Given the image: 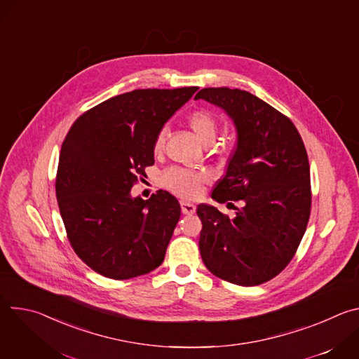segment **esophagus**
I'll use <instances>...</instances> for the list:
<instances>
[{
  "label": "esophagus",
  "mask_w": 359,
  "mask_h": 359,
  "mask_svg": "<svg viewBox=\"0 0 359 359\" xmlns=\"http://www.w3.org/2000/svg\"><path fill=\"white\" fill-rule=\"evenodd\" d=\"M180 206H182V213L183 215H194L196 213V206L193 203L189 201H180Z\"/></svg>",
  "instance_id": "1"
}]
</instances>
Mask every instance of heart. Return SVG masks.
Returning a JSON list of instances; mask_svg holds the SVG:
<instances>
[{
	"instance_id": "obj_1",
	"label": "heart",
	"mask_w": 359,
	"mask_h": 359,
	"mask_svg": "<svg viewBox=\"0 0 359 359\" xmlns=\"http://www.w3.org/2000/svg\"><path fill=\"white\" fill-rule=\"evenodd\" d=\"M187 123L191 128V130L194 132L196 137L203 144L212 143L215 140L216 133H217V122L209 111H204V109L193 111L187 118ZM162 142H163V132L156 139V149H159L162 146ZM204 180H206V175L204 173L184 170V169H179V168L169 169L162 176V184L168 190H170L182 197L198 196L201 183Z\"/></svg>"
}]
</instances>
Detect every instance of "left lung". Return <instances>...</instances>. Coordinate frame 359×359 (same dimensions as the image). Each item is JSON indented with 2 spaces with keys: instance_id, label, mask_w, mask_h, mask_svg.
<instances>
[{
  "instance_id": "obj_1",
  "label": "left lung",
  "mask_w": 359,
  "mask_h": 359,
  "mask_svg": "<svg viewBox=\"0 0 359 359\" xmlns=\"http://www.w3.org/2000/svg\"><path fill=\"white\" fill-rule=\"evenodd\" d=\"M223 109L233 121L237 144L212 198L233 204L234 219L201 203L198 248L216 277L251 287L280 274L305 233L311 209L310 165L294 123L255 95L204 88L196 97Z\"/></svg>"
}]
</instances>
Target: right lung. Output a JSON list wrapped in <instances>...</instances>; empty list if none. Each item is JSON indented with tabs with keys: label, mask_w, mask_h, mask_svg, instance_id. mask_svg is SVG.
Wrapping results in <instances>:
<instances>
[{
	"label": "right lung",
	"mask_w": 359,
	"mask_h": 359,
	"mask_svg": "<svg viewBox=\"0 0 359 359\" xmlns=\"http://www.w3.org/2000/svg\"><path fill=\"white\" fill-rule=\"evenodd\" d=\"M197 89H135L71 126L61 147L57 200L72 248L93 271L128 280L163 263L180 204L165 190L143 200L130 189L155 163L165 123Z\"/></svg>",
	"instance_id": "add662e5"
}]
</instances>
